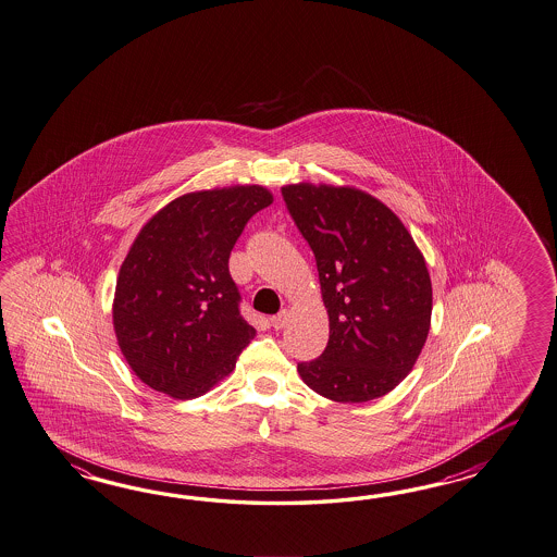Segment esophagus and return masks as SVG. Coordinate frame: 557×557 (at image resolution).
Listing matches in <instances>:
<instances>
[{"label": "esophagus", "instance_id": "1", "mask_svg": "<svg viewBox=\"0 0 557 557\" xmlns=\"http://www.w3.org/2000/svg\"><path fill=\"white\" fill-rule=\"evenodd\" d=\"M286 317H288V313H286L285 309H283V311H281V313L274 314V317H271L272 327L276 329V331H278V329L285 327Z\"/></svg>", "mask_w": 557, "mask_h": 557}]
</instances>
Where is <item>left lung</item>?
Instances as JSON below:
<instances>
[{"instance_id":"left-lung-1","label":"left lung","mask_w":557,"mask_h":557,"mask_svg":"<svg viewBox=\"0 0 557 557\" xmlns=\"http://www.w3.org/2000/svg\"><path fill=\"white\" fill-rule=\"evenodd\" d=\"M286 210L311 246L329 313L325 351L297 366L335 401H370L412 370L429 337L432 285L398 215L354 187H283Z\"/></svg>"}]
</instances>
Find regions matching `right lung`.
<instances>
[{"label":"right lung","mask_w":557,"mask_h":557,"mask_svg":"<svg viewBox=\"0 0 557 557\" xmlns=\"http://www.w3.org/2000/svg\"><path fill=\"white\" fill-rule=\"evenodd\" d=\"M271 203L260 186L196 191L139 232L119 272L113 323L144 384L198 398L234 370L257 331L240 314L230 252L248 220Z\"/></svg>","instance_id":"right-lung-1"}]
</instances>
